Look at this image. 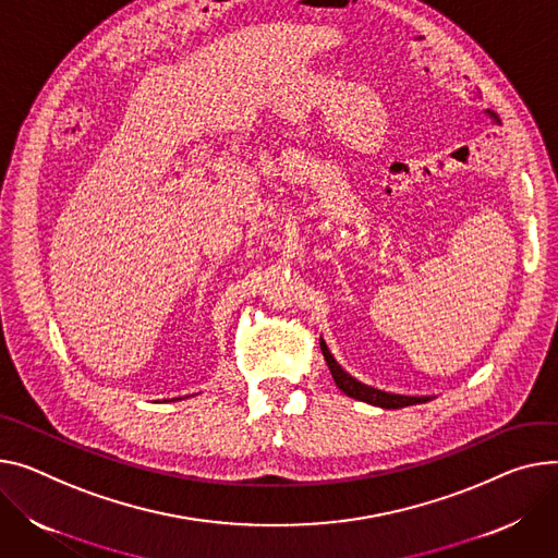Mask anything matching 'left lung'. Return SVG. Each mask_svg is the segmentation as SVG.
I'll return each mask as SVG.
<instances>
[{"label":"left lung","mask_w":558,"mask_h":558,"mask_svg":"<svg viewBox=\"0 0 558 558\" xmlns=\"http://www.w3.org/2000/svg\"><path fill=\"white\" fill-rule=\"evenodd\" d=\"M320 350H323V356L329 365V373L333 377V381H337V386L348 395V397H354L359 401H365V403H373V405H381V408H405V405H413V403H424V401H430V397H405V395H392V392H384V390H377L373 386H365L361 381H356L354 377H350L345 369L333 361V356L329 354L327 345L320 341Z\"/></svg>","instance_id":"left-lung-1"}]
</instances>
